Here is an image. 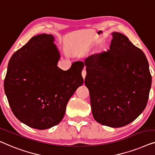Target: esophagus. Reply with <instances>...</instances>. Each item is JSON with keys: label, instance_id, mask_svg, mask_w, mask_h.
Segmentation results:
<instances>
[{"label": "esophagus", "instance_id": "34e87169", "mask_svg": "<svg viewBox=\"0 0 155 155\" xmlns=\"http://www.w3.org/2000/svg\"><path fill=\"white\" fill-rule=\"evenodd\" d=\"M81 75H82V77H83V78H84V79L85 77H86V69H84L82 70Z\"/></svg>", "mask_w": 155, "mask_h": 155}]
</instances>
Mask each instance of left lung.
<instances>
[{"label": "left lung", "mask_w": 155, "mask_h": 155, "mask_svg": "<svg viewBox=\"0 0 155 155\" xmlns=\"http://www.w3.org/2000/svg\"><path fill=\"white\" fill-rule=\"evenodd\" d=\"M107 51L86 59L85 85L95 120L112 128L134 121L145 110L152 84L143 52L125 35L112 32Z\"/></svg>", "instance_id": "left-lung-1"}]
</instances>
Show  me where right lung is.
I'll return each mask as SVG.
<instances>
[{
  "label": "right lung",
  "instance_id": "obj_1",
  "mask_svg": "<svg viewBox=\"0 0 155 155\" xmlns=\"http://www.w3.org/2000/svg\"><path fill=\"white\" fill-rule=\"evenodd\" d=\"M51 34H39L13 54L8 63L4 89L13 114L39 130L58 124L69 100L84 84L83 62L68 70L58 67L60 54Z\"/></svg>",
  "mask_w": 155,
  "mask_h": 155
}]
</instances>
